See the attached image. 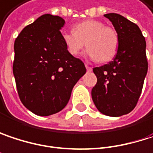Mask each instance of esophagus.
<instances>
[{"label": "esophagus", "instance_id": "esophagus-1", "mask_svg": "<svg viewBox=\"0 0 153 153\" xmlns=\"http://www.w3.org/2000/svg\"><path fill=\"white\" fill-rule=\"evenodd\" d=\"M85 65H86V68H87L88 72H91V71H92V67H91V66H89V65H88V64H86Z\"/></svg>", "mask_w": 153, "mask_h": 153}]
</instances>
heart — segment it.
<instances>
[{
	"instance_id": "heart-1",
	"label": "heart",
	"mask_w": 153,
	"mask_h": 153,
	"mask_svg": "<svg viewBox=\"0 0 153 153\" xmlns=\"http://www.w3.org/2000/svg\"><path fill=\"white\" fill-rule=\"evenodd\" d=\"M63 43L68 53L78 55L85 46L88 48L86 55L93 60L107 62L117 54L119 45L117 32L112 27L105 26L102 22L85 20L77 23L74 31L61 34Z\"/></svg>"
}]
</instances>
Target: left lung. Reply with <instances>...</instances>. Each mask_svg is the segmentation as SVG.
I'll use <instances>...</instances> for the list:
<instances>
[{
  "label": "left lung",
  "instance_id": "obj_1",
  "mask_svg": "<svg viewBox=\"0 0 153 153\" xmlns=\"http://www.w3.org/2000/svg\"><path fill=\"white\" fill-rule=\"evenodd\" d=\"M119 37L117 53L113 61L94 67L97 83L92 99L97 109L109 117H121L136 107L147 74L146 38L137 24L121 15H104Z\"/></svg>",
  "mask_w": 153,
  "mask_h": 153
}]
</instances>
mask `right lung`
<instances>
[{"mask_svg":"<svg viewBox=\"0 0 153 153\" xmlns=\"http://www.w3.org/2000/svg\"><path fill=\"white\" fill-rule=\"evenodd\" d=\"M65 20L45 14L16 38L13 74L19 98L37 116L56 114L66 106L84 63L68 53L61 38Z\"/></svg>","mask_w":153,"mask_h":153,"instance_id":"obj_1","label":"right lung"}]
</instances>
